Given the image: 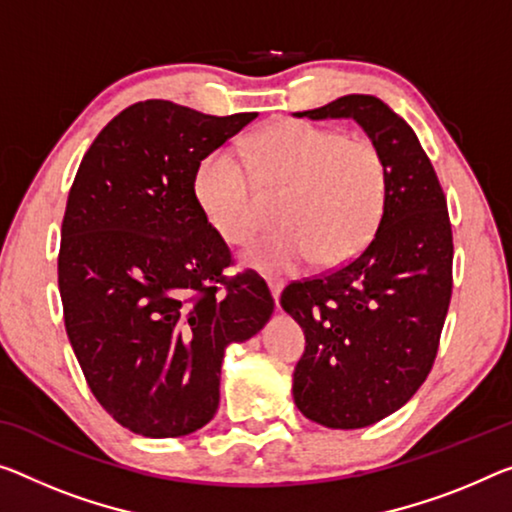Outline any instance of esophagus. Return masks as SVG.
Wrapping results in <instances>:
<instances>
[{
    "label": "esophagus",
    "mask_w": 512,
    "mask_h": 512,
    "mask_svg": "<svg viewBox=\"0 0 512 512\" xmlns=\"http://www.w3.org/2000/svg\"><path fill=\"white\" fill-rule=\"evenodd\" d=\"M267 286H270L274 302H277V306H279V297H281V290H283V279H267Z\"/></svg>",
    "instance_id": "esophagus-1"
}]
</instances>
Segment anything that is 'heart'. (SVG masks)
<instances>
[{"mask_svg":"<svg viewBox=\"0 0 512 512\" xmlns=\"http://www.w3.org/2000/svg\"><path fill=\"white\" fill-rule=\"evenodd\" d=\"M247 155L263 185H286L279 199L283 224L245 251L249 267L293 272L313 258L336 265L373 238L387 199V162L371 137L281 121L251 137ZM196 194L210 224L233 245L261 229L256 185L233 151L222 148L201 162Z\"/></svg>","mask_w":512,"mask_h":512,"instance_id":"obj_1","label":"heart"}]
</instances>
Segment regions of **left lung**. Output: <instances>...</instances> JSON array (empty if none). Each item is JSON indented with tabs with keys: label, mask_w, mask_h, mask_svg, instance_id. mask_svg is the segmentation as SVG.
<instances>
[{
	"label": "left lung",
	"mask_w": 512,
	"mask_h": 512,
	"mask_svg": "<svg viewBox=\"0 0 512 512\" xmlns=\"http://www.w3.org/2000/svg\"><path fill=\"white\" fill-rule=\"evenodd\" d=\"M297 116L355 119L387 162V199L373 238L348 263L283 288L306 336L295 405L327 428L384 419L426 382L453 290L446 196L414 130L373 96H343Z\"/></svg>",
	"instance_id": "1"
}]
</instances>
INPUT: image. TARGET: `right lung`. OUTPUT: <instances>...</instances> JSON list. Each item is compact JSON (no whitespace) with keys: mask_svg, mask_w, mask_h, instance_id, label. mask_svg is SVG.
I'll list each match as a JSON object with an SVG mask.
<instances>
[{"mask_svg":"<svg viewBox=\"0 0 512 512\" xmlns=\"http://www.w3.org/2000/svg\"><path fill=\"white\" fill-rule=\"evenodd\" d=\"M256 116L135 102L100 130L68 192L66 332L93 396L137 435L206 426L226 345L247 341L274 311L254 270L224 272L231 249L194 192L201 162Z\"/></svg>","mask_w":512,"mask_h":512,"instance_id":"obj_1","label":"right lung"}]
</instances>
